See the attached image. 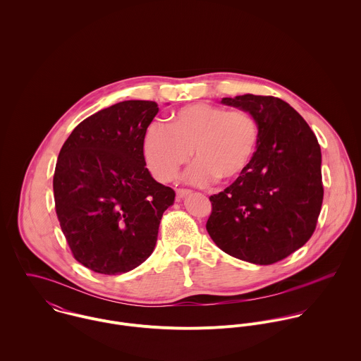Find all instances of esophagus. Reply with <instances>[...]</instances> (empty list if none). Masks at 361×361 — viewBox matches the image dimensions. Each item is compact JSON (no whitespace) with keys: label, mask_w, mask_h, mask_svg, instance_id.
Here are the masks:
<instances>
[{"label":"esophagus","mask_w":361,"mask_h":361,"mask_svg":"<svg viewBox=\"0 0 361 361\" xmlns=\"http://www.w3.org/2000/svg\"><path fill=\"white\" fill-rule=\"evenodd\" d=\"M192 192L189 189H176V199H183L186 196H189Z\"/></svg>","instance_id":"1"}]
</instances>
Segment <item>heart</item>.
Masks as SVG:
<instances>
[{"label": "heart", "instance_id": "1", "mask_svg": "<svg viewBox=\"0 0 361 361\" xmlns=\"http://www.w3.org/2000/svg\"><path fill=\"white\" fill-rule=\"evenodd\" d=\"M258 142L259 125L250 111L197 103L173 112L166 126L153 123L143 139V155L161 182L172 180L193 152L190 182L229 183L250 166Z\"/></svg>", "mask_w": 361, "mask_h": 361}]
</instances>
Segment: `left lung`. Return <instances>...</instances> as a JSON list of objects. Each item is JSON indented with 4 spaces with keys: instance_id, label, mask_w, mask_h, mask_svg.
Returning <instances> with one entry per match:
<instances>
[{
    "instance_id": "left-lung-1",
    "label": "left lung",
    "mask_w": 361,
    "mask_h": 361,
    "mask_svg": "<svg viewBox=\"0 0 361 361\" xmlns=\"http://www.w3.org/2000/svg\"><path fill=\"white\" fill-rule=\"evenodd\" d=\"M222 103L257 118L259 142L246 172L209 197L207 232L232 257L278 262L306 245L317 226L324 199L318 140L278 97L245 94Z\"/></svg>"
}]
</instances>
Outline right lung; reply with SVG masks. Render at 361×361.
<instances>
[{"label": "right lung", "mask_w": 361, "mask_h": 361, "mask_svg": "<svg viewBox=\"0 0 361 361\" xmlns=\"http://www.w3.org/2000/svg\"><path fill=\"white\" fill-rule=\"evenodd\" d=\"M158 104L129 100L82 121L63 143L54 172L55 212L76 261L118 275L150 257L173 189L146 168L143 139Z\"/></svg>", "instance_id": "1"}]
</instances>
